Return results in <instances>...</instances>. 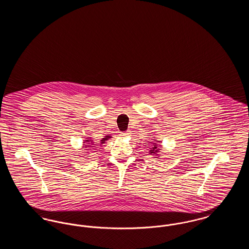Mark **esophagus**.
<instances>
[{
	"mask_svg": "<svg viewBox=\"0 0 249 249\" xmlns=\"http://www.w3.org/2000/svg\"><path fill=\"white\" fill-rule=\"evenodd\" d=\"M130 131H124V132L120 133V136H122V137H127L128 135H130Z\"/></svg>",
	"mask_w": 249,
	"mask_h": 249,
	"instance_id": "obj_1",
	"label": "esophagus"
}]
</instances>
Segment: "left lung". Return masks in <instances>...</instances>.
<instances>
[{
    "mask_svg": "<svg viewBox=\"0 0 249 249\" xmlns=\"http://www.w3.org/2000/svg\"><path fill=\"white\" fill-rule=\"evenodd\" d=\"M154 140V139H153ZM160 142V141H158V142ZM151 142V147H150V150H149V152H150V154L155 155V156H158V153L159 152H160V148H159V146H158V144L159 143H157V142Z\"/></svg>",
    "mask_w": 249,
    "mask_h": 249,
    "instance_id": "1",
    "label": "left lung"
}]
</instances>
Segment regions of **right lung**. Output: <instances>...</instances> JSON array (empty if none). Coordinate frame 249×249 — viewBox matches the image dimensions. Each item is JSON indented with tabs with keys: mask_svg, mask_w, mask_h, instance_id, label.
<instances>
[{
	"mask_svg": "<svg viewBox=\"0 0 249 249\" xmlns=\"http://www.w3.org/2000/svg\"><path fill=\"white\" fill-rule=\"evenodd\" d=\"M109 138H111L110 136H108V135H107L105 138H103L102 139V141H101V143H99V144H102V143H105L106 142V141H107ZM84 143H86V144H84V148H88V147H89V148H92V147H94L93 145H95L96 143H94V142H92L91 140H85L84 141ZM88 150H90V149H88Z\"/></svg>",
	"mask_w": 249,
	"mask_h": 249,
	"instance_id": "add662e5",
	"label": "right lung"
}]
</instances>
